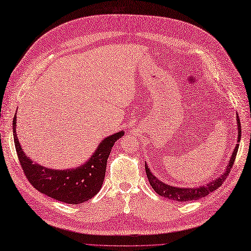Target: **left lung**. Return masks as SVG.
Returning <instances> with one entry per match:
<instances>
[{"label":"left lung","mask_w":251,"mask_h":251,"mask_svg":"<svg viewBox=\"0 0 251 251\" xmlns=\"http://www.w3.org/2000/svg\"><path fill=\"white\" fill-rule=\"evenodd\" d=\"M236 121H237V143H240L241 136H242V130H241V122L238 116H236ZM238 144H236L235 148L232 152V155L229 160L228 166L226 167L225 173L221 175L218 178L212 180L211 182L207 183L205 185L202 186H198V187H176V186H172L168 185L166 183L162 182L161 180H158L154 175H152L151 170L147 166V164L145 163V168H146V174L147 176H148V180L150 182V185L152 188L160 195V196H163L164 198H167L170 200H175V201H179V202H186V201H193V200H198L200 198H203L207 196L210 193L214 192L215 189L218 187H221L223 182L227 178L230 170L233 166V163L235 161V156L238 150Z\"/></svg>","instance_id":"left-lung-1"}]
</instances>
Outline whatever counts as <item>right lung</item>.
Wrapping results in <instances>:
<instances>
[{
    "label": "right lung",
    "mask_w": 251,
    "mask_h": 251,
    "mask_svg": "<svg viewBox=\"0 0 251 251\" xmlns=\"http://www.w3.org/2000/svg\"><path fill=\"white\" fill-rule=\"evenodd\" d=\"M16 115L13 120L16 151L30 184L47 196L68 204L83 203L99 193L104 181L106 162L112 147L125 135L124 131L102 139L94 154L81 166L65 170L51 169L34 163L23 152L16 133Z\"/></svg>",
    "instance_id": "add662e5"
}]
</instances>
